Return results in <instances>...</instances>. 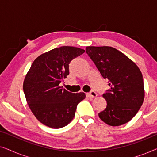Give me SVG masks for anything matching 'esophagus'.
<instances>
[{
	"label": "esophagus",
	"instance_id": "esophagus-1",
	"mask_svg": "<svg viewBox=\"0 0 157 157\" xmlns=\"http://www.w3.org/2000/svg\"><path fill=\"white\" fill-rule=\"evenodd\" d=\"M87 96H89V98H95L97 96V94H96L94 91H91L90 93L87 94Z\"/></svg>",
	"mask_w": 157,
	"mask_h": 157
}]
</instances>
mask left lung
<instances>
[{
  "instance_id": "left-lung-1",
  "label": "left lung",
  "mask_w": 157,
  "mask_h": 157,
  "mask_svg": "<svg viewBox=\"0 0 157 157\" xmlns=\"http://www.w3.org/2000/svg\"><path fill=\"white\" fill-rule=\"evenodd\" d=\"M86 52L111 89L103 94L106 108L98 113L103 121L117 126L127 123L136 114L144 98L140 69L123 53L110 46H87Z\"/></svg>"
}]
</instances>
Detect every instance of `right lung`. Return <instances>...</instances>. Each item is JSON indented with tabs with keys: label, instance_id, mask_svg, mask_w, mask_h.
Instances as JSON below:
<instances>
[{
	"label": "right lung",
	"instance_id": "1",
	"mask_svg": "<svg viewBox=\"0 0 157 157\" xmlns=\"http://www.w3.org/2000/svg\"><path fill=\"white\" fill-rule=\"evenodd\" d=\"M85 52L73 46H61L36 58L23 81V91L30 109L44 125L60 128L74 119L83 92L71 93L59 84L69 74V63Z\"/></svg>",
	"mask_w": 157,
	"mask_h": 157
}]
</instances>
